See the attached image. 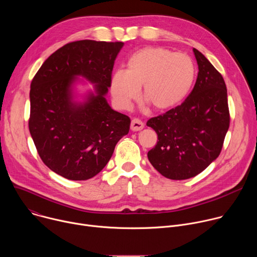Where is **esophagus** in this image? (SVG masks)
<instances>
[{"instance_id":"obj_1","label":"esophagus","mask_w":257,"mask_h":257,"mask_svg":"<svg viewBox=\"0 0 257 257\" xmlns=\"http://www.w3.org/2000/svg\"><path fill=\"white\" fill-rule=\"evenodd\" d=\"M132 131H140L144 128V124L142 123V121H140L139 119H133L131 122V126H130Z\"/></svg>"}]
</instances>
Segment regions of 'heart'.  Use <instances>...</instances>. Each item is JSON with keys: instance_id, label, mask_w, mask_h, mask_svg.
<instances>
[{"instance_id": "obj_1", "label": "heart", "mask_w": 257, "mask_h": 257, "mask_svg": "<svg viewBox=\"0 0 257 257\" xmlns=\"http://www.w3.org/2000/svg\"><path fill=\"white\" fill-rule=\"evenodd\" d=\"M195 75V64L188 55L164 48H144L129 58L125 71L114 73L111 93L119 108L129 109L142 86V96L155 108L168 109L188 95Z\"/></svg>"}]
</instances>
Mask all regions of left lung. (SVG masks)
Returning a JSON list of instances; mask_svg holds the SVG:
<instances>
[{"label":"left lung","mask_w":257,"mask_h":257,"mask_svg":"<svg viewBox=\"0 0 257 257\" xmlns=\"http://www.w3.org/2000/svg\"><path fill=\"white\" fill-rule=\"evenodd\" d=\"M193 52L198 75L192 91L180 105L146 123L158 134L149 160L172 180L189 179L205 170L221 154L230 126L224 78L199 51Z\"/></svg>","instance_id":"1"}]
</instances>
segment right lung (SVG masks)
Returning a JSON list of instances; mask_svg holds the SVG:
<instances>
[{"mask_svg":"<svg viewBox=\"0 0 257 257\" xmlns=\"http://www.w3.org/2000/svg\"><path fill=\"white\" fill-rule=\"evenodd\" d=\"M123 46L90 40L69 43L45 61L31 81L30 135L44 164L66 179L97 175L129 132L130 118L105 99ZM79 76L95 86L83 103L72 100L71 86Z\"/></svg>","mask_w":257,"mask_h":257,"instance_id":"add662e5","label":"right lung"}]
</instances>
